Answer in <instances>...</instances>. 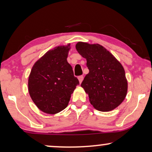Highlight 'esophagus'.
I'll use <instances>...</instances> for the list:
<instances>
[{"mask_svg": "<svg viewBox=\"0 0 152 152\" xmlns=\"http://www.w3.org/2000/svg\"><path fill=\"white\" fill-rule=\"evenodd\" d=\"M78 80H79V82H80V84H81V83H82V82L83 81V80H84V77H83L82 75L79 76L78 77Z\"/></svg>", "mask_w": 152, "mask_h": 152, "instance_id": "1", "label": "esophagus"}]
</instances>
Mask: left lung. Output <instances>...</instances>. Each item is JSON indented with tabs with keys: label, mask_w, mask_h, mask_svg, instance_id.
Segmentation results:
<instances>
[{
	"label": "left lung",
	"mask_w": 152,
	"mask_h": 152,
	"mask_svg": "<svg viewBox=\"0 0 152 152\" xmlns=\"http://www.w3.org/2000/svg\"><path fill=\"white\" fill-rule=\"evenodd\" d=\"M76 49L86 59L89 72L81 86L95 109L107 112L117 108L127 93L125 71L120 61L99 44L78 42Z\"/></svg>",
	"instance_id": "obj_1"
}]
</instances>
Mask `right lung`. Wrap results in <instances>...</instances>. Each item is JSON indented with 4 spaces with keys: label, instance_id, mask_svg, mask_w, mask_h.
I'll return each instance as SVG.
<instances>
[{
    "label": "right lung",
    "instance_id": "right-lung-1",
    "mask_svg": "<svg viewBox=\"0 0 152 152\" xmlns=\"http://www.w3.org/2000/svg\"><path fill=\"white\" fill-rule=\"evenodd\" d=\"M70 43L50 50L32 66L28 78V91L41 111L56 114L67 107L78 84L67 57Z\"/></svg>",
    "mask_w": 152,
    "mask_h": 152
}]
</instances>
